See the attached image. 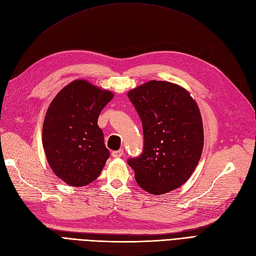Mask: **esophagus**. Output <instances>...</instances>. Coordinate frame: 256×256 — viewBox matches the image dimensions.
<instances>
[{
    "instance_id": "1",
    "label": "esophagus",
    "mask_w": 256,
    "mask_h": 256,
    "mask_svg": "<svg viewBox=\"0 0 256 256\" xmlns=\"http://www.w3.org/2000/svg\"><path fill=\"white\" fill-rule=\"evenodd\" d=\"M111 154H112V157H114V158H120V157H122V154H124V150H114V152H111Z\"/></svg>"
}]
</instances>
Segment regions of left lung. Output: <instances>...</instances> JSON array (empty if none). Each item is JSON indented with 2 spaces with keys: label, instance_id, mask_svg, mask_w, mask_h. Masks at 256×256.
Wrapping results in <instances>:
<instances>
[{
  "label": "left lung",
  "instance_id": "left-lung-1",
  "mask_svg": "<svg viewBox=\"0 0 256 256\" xmlns=\"http://www.w3.org/2000/svg\"><path fill=\"white\" fill-rule=\"evenodd\" d=\"M142 120L144 148L128 160L140 187L152 194L180 188L202 156L204 131L198 106L189 92L152 80L128 92Z\"/></svg>",
  "mask_w": 256,
  "mask_h": 256
}]
</instances>
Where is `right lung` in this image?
Wrapping results in <instances>:
<instances>
[{
  "instance_id": "add662e5",
  "label": "right lung",
  "mask_w": 256,
  "mask_h": 256,
  "mask_svg": "<svg viewBox=\"0 0 256 256\" xmlns=\"http://www.w3.org/2000/svg\"><path fill=\"white\" fill-rule=\"evenodd\" d=\"M113 92L86 80H74L51 102L42 126V146L48 164L62 180L83 187L102 173L110 152L98 116Z\"/></svg>"
}]
</instances>
